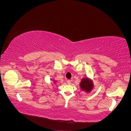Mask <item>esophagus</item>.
<instances>
[{"instance_id":"obj_1","label":"esophagus","mask_w":131,"mask_h":131,"mask_svg":"<svg viewBox=\"0 0 131 131\" xmlns=\"http://www.w3.org/2000/svg\"><path fill=\"white\" fill-rule=\"evenodd\" d=\"M67 84H68V85H71V84H72V81H71L69 80H67Z\"/></svg>"}]
</instances>
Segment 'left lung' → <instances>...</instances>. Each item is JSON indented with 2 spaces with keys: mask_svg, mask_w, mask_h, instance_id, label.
<instances>
[{
  "mask_svg": "<svg viewBox=\"0 0 131 131\" xmlns=\"http://www.w3.org/2000/svg\"><path fill=\"white\" fill-rule=\"evenodd\" d=\"M80 87L82 91H85L87 92H91L93 88V82L88 78H84L80 83Z\"/></svg>",
  "mask_w": 131,
  "mask_h": 131,
  "instance_id": "1",
  "label": "left lung"
}]
</instances>
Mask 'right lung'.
<instances>
[{"label":"right lung","instance_id":"add662e5","mask_svg":"<svg viewBox=\"0 0 131 131\" xmlns=\"http://www.w3.org/2000/svg\"><path fill=\"white\" fill-rule=\"evenodd\" d=\"M55 82H56V81H55Z\"/></svg>","mask_w":131,"mask_h":131}]
</instances>
